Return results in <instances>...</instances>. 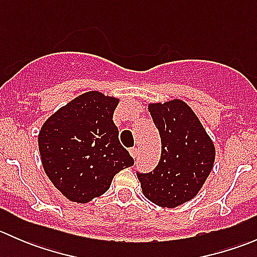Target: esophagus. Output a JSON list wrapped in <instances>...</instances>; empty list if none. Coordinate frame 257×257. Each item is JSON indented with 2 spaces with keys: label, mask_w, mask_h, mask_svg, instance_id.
Here are the masks:
<instances>
[{
  "label": "esophagus",
  "mask_w": 257,
  "mask_h": 257,
  "mask_svg": "<svg viewBox=\"0 0 257 257\" xmlns=\"http://www.w3.org/2000/svg\"><path fill=\"white\" fill-rule=\"evenodd\" d=\"M129 153H131L132 157H133L134 159H136V158L138 157V154H139V150H138V148L133 147V148H131V149H129Z\"/></svg>",
  "instance_id": "1"
}]
</instances>
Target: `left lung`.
<instances>
[{"mask_svg":"<svg viewBox=\"0 0 257 257\" xmlns=\"http://www.w3.org/2000/svg\"><path fill=\"white\" fill-rule=\"evenodd\" d=\"M162 141V155L153 172L137 173L148 200L177 208L195 198L215 162V147L196 114L173 99L148 105Z\"/></svg>","mask_w":257,"mask_h":257,"instance_id":"8db88e82","label":"left lung"}]
</instances>
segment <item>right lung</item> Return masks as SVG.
I'll return each instance as SVG.
<instances>
[{"mask_svg":"<svg viewBox=\"0 0 257 257\" xmlns=\"http://www.w3.org/2000/svg\"><path fill=\"white\" fill-rule=\"evenodd\" d=\"M118 98L92 90L43 123L38 148L53 185L73 203L87 204L109 189L114 175L134 164L113 121Z\"/></svg>","mask_w":257,"mask_h":257,"instance_id":"right-lung-1","label":"right lung"}]
</instances>
